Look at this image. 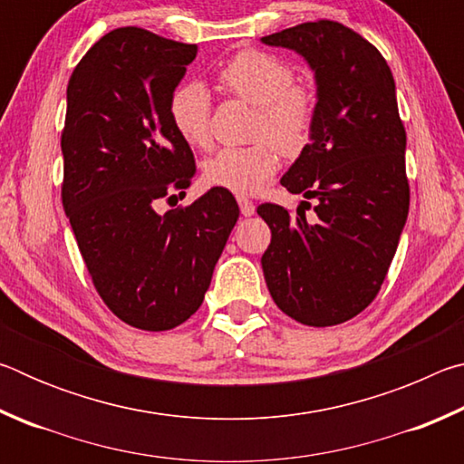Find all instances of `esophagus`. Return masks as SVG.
I'll return each mask as SVG.
<instances>
[{
    "label": "esophagus",
    "mask_w": 464,
    "mask_h": 464,
    "mask_svg": "<svg viewBox=\"0 0 464 464\" xmlns=\"http://www.w3.org/2000/svg\"><path fill=\"white\" fill-rule=\"evenodd\" d=\"M237 202H239V208H241V215H243V217H251V215L256 213V207H254V202H251V200H247V198H243V196H239Z\"/></svg>",
    "instance_id": "obj_1"
}]
</instances>
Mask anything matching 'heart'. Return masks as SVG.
Masks as SVG:
<instances>
[{"label": "heart", "mask_w": 464, "mask_h": 464, "mask_svg": "<svg viewBox=\"0 0 464 464\" xmlns=\"http://www.w3.org/2000/svg\"><path fill=\"white\" fill-rule=\"evenodd\" d=\"M221 88L256 106L249 147H225L204 161L207 184L233 194L260 192L280 168L278 149L296 155L307 147L315 127V93L295 82V69L276 54L247 49L225 63L218 72ZM169 122L190 147L210 140V93L200 82H184L168 102Z\"/></svg>", "instance_id": "obj_1"}]
</instances>
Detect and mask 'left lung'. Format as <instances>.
I'll list each match as a JSON object with an SVG mask.
<instances>
[{
    "mask_svg": "<svg viewBox=\"0 0 464 464\" xmlns=\"http://www.w3.org/2000/svg\"><path fill=\"white\" fill-rule=\"evenodd\" d=\"M262 43L296 51L317 83L311 139L280 179L301 206L316 200V218L257 207L272 231L264 278L288 317L337 325L379 295L410 213L395 80L379 49L340 22H304Z\"/></svg>",
    "mask_w": 464,
    "mask_h": 464,
    "instance_id": "8db88e82",
    "label": "left lung"
}]
</instances>
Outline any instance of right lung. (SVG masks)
Returning <instances> with one entry per match:
<instances>
[{
  "mask_svg": "<svg viewBox=\"0 0 464 464\" xmlns=\"http://www.w3.org/2000/svg\"><path fill=\"white\" fill-rule=\"evenodd\" d=\"M196 53L143 28H116L67 85L63 208L102 301L145 332L174 329L198 311L239 218L223 188L157 213L163 200L186 196L196 171L168 114Z\"/></svg>",
  "mask_w": 464,
  "mask_h": 464,
  "instance_id": "right-lung-1",
  "label": "right lung"
}]
</instances>
